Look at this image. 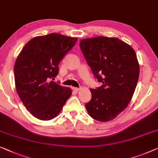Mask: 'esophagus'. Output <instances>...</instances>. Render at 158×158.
Instances as JSON below:
<instances>
[{"instance_id": "1", "label": "esophagus", "mask_w": 158, "mask_h": 158, "mask_svg": "<svg viewBox=\"0 0 158 158\" xmlns=\"http://www.w3.org/2000/svg\"><path fill=\"white\" fill-rule=\"evenodd\" d=\"M80 89H81V88H78V87H73V89H74V91H79Z\"/></svg>"}]
</instances>
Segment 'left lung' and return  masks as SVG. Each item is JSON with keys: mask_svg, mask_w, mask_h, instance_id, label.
<instances>
[{"mask_svg": "<svg viewBox=\"0 0 158 158\" xmlns=\"http://www.w3.org/2000/svg\"><path fill=\"white\" fill-rule=\"evenodd\" d=\"M80 49L87 64L102 85L91 89L85 104L91 118L107 122L128 106L139 78L137 56L131 47L116 37L99 36L81 40Z\"/></svg>", "mask_w": 158, "mask_h": 158, "instance_id": "left-lung-1", "label": "left lung"}]
</instances>
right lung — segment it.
<instances>
[{
  "mask_svg": "<svg viewBox=\"0 0 158 158\" xmlns=\"http://www.w3.org/2000/svg\"><path fill=\"white\" fill-rule=\"evenodd\" d=\"M77 40V37L56 33L35 37L16 59V91L25 108L37 118H54L71 96V89L53 80L59 73V64Z\"/></svg>",
  "mask_w": 158,
  "mask_h": 158,
  "instance_id": "right-lung-1",
  "label": "right lung"
}]
</instances>
